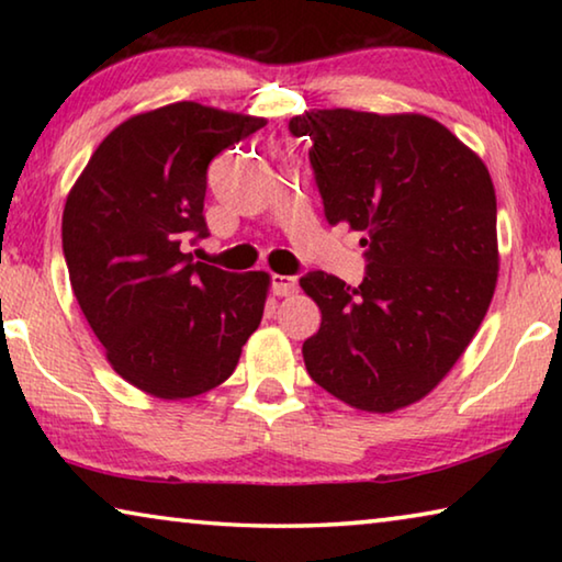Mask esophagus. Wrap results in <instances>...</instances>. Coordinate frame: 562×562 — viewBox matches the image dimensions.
I'll use <instances>...</instances> for the list:
<instances>
[{"mask_svg":"<svg viewBox=\"0 0 562 562\" xmlns=\"http://www.w3.org/2000/svg\"><path fill=\"white\" fill-rule=\"evenodd\" d=\"M297 278H288V274H274L272 278V290L278 297H290V294L297 292Z\"/></svg>","mask_w":562,"mask_h":562,"instance_id":"34e87169","label":"esophagus"}]
</instances>
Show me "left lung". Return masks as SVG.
<instances>
[{
    "label": "left lung",
    "instance_id": "left-lung-1",
    "mask_svg": "<svg viewBox=\"0 0 562 562\" xmlns=\"http://www.w3.org/2000/svg\"><path fill=\"white\" fill-rule=\"evenodd\" d=\"M331 225L367 247L359 288L300 280L322 325L310 376L351 408L392 414L439 386L479 331L498 282L496 190L475 150L424 113L312 109L290 121Z\"/></svg>",
    "mask_w": 562,
    "mask_h": 562
}]
</instances>
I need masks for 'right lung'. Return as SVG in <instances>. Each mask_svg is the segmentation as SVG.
<instances>
[{"label": "right lung", "mask_w": 562, "mask_h": 562, "mask_svg": "<svg viewBox=\"0 0 562 562\" xmlns=\"http://www.w3.org/2000/svg\"><path fill=\"white\" fill-rule=\"evenodd\" d=\"M262 116L178 101L119 123L66 195L64 258L113 372L178 402L221 386L258 329L268 272L193 262L207 164Z\"/></svg>", "instance_id": "add662e5"}]
</instances>
